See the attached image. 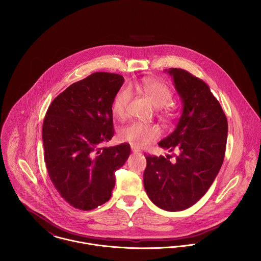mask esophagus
<instances>
[{
    "instance_id": "34e87169",
    "label": "esophagus",
    "mask_w": 261,
    "mask_h": 261,
    "mask_svg": "<svg viewBox=\"0 0 261 261\" xmlns=\"http://www.w3.org/2000/svg\"><path fill=\"white\" fill-rule=\"evenodd\" d=\"M132 151L134 152V153H138V152H140L141 150L139 149H137L136 147H134V146H132Z\"/></svg>"
}]
</instances>
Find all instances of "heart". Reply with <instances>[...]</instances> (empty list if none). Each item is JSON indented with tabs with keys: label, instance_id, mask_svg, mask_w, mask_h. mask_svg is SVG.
I'll return each mask as SVG.
<instances>
[{
	"label": "heart",
	"instance_id": "b5f03b06",
	"mask_svg": "<svg viewBox=\"0 0 261 261\" xmlns=\"http://www.w3.org/2000/svg\"><path fill=\"white\" fill-rule=\"evenodd\" d=\"M133 87L139 88L145 92L156 108L167 106L173 97L172 90L165 83L156 80H144L141 83L134 84ZM130 98V87H120L112 99V110L113 113L117 116H123L126 112ZM159 137L160 129L158 126L140 121H133L119 130L120 140L129 143L136 148H144Z\"/></svg>",
	"mask_w": 261,
	"mask_h": 261
}]
</instances>
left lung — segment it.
<instances>
[{
  "instance_id": "left-lung-1",
  "label": "left lung",
  "mask_w": 261,
  "mask_h": 261,
  "mask_svg": "<svg viewBox=\"0 0 261 261\" xmlns=\"http://www.w3.org/2000/svg\"><path fill=\"white\" fill-rule=\"evenodd\" d=\"M183 105L175 130L159 143L172 155H146L144 186L159 208L176 212L188 209L208 191L223 164L228 123L209 86L186 70L166 69Z\"/></svg>"
}]
</instances>
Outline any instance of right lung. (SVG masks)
Wrapping results in <instances>:
<instances>
[{
    "instance_id": "1",
    "label": "right lung",
    "mask_w": 261,
    "mask_h": 261,
    "mask_svg": "<svg viewBox=\"0 0 261 261\" xmlns=\"http://www.w3.org/2000/svg\"><path fill=\"white\" fill-rule=\"evenodd\" d=\"M123 76L95 72L61 92L46 112L42 140L44 161L60 196L79 210L108 202L115 171L130 153L126 143L105 147L114 135L112 102Z\"/></svg>"
}]
</instances>
